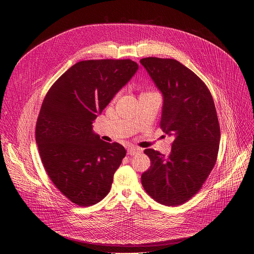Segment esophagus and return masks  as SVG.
<instances>
[{"label": "esophagus", "instance_id": "obj_1", "mask_svg": "<svg viewBox=\"0 0 254 254\" xmlns=\"http://www.w3.org/2000/svg\"><path fill=\"white\" fill-rule=\"evenodd\" d=\"M140 152H141V150L138 149V148H135V147H130V148L127 150V154L130 155V156L135 155V154H138V153H140Z\"/></svg>", "mask_w": 254, "mask_h": 254}]
</instances>
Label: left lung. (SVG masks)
Instances as JSON below:
<instances>
[{"label": "left lung", "instance_id": "left-lung-1", "mask_svg": "<svg viewBox=\"0 0 254 254\" xmlns=\"http://www.w3.org/2000/svg\"><path fill=\"white\" fill-rule=\"evenodd\" d=\"M140 63L163 93L160 127L174 137L168 157L144 150L151 167L141 184L155 201L178 206L199 192L216 163L220 127L214 100L206 84L179 61L147 57Z\"/></svg>", "mask_w": 254, "mask_h": 254}]
</instances>
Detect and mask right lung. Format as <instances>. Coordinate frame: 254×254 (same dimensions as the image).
<instances>
[{"instance_id": "right-lung-1", "label": "right lung", "mask_w": 254, "mask_h": 254, "mask_svg": "<svg viewBox=\"0 0 254 254\" xmlns=\"http://www.w3.org/2000/svg\"><path fill=\"white\" fill-rule=\"evenodd\" d=\"M137 68L130 59L77 62L43 100L35 130L42 164L55 187L80 207L108 194L126 157L122 144L101 140L92 124Z\"/></svg>"}]
</instances>
